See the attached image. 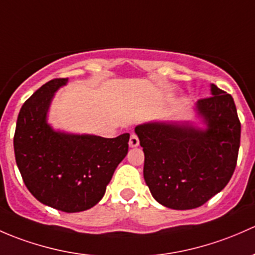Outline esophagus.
I'll use <instances>...</instances> for the list:
<instances>
[{
    "mask_svg": "<svg viewBox=\"0 0 255 255\" xmlns=\"http://www.w3.org/2000/svg\"><path fill=\"white\" fill-rule=\"evenodd\" d=\"M138 143H140V141H138L137 135H136V133H131L130 140H128V145H130V147H136L138 146Z\"/></svg>",
    "mask_w": 255,
    "mask_h": 255,
    "instance_id": "obj_1",
    "label": "esophagus"
}]
</instances>
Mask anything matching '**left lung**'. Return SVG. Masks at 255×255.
Here are the masks:
<instances>
[{
  "instance_id": "obj_1",
  "label": "left lung",
  "mask_w": 255,
  "mask_h": 255,
  "mask_svg": "<svg viewBox=\"0 0 255 255\" xmlns=\"http://www.w3.org/2000/svg\"><path fill=\"white\" fill-rule=\"evenodd\" d=\"M196 104L205 131L149 123L135 128L145 153L143 178L152 196L174 210L195 209L230 182L238 158L241 122L232 96L211 86Z\"/></svg>"
}]
</instances>
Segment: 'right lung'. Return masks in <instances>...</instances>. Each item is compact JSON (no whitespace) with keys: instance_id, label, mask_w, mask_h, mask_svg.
Segmentation results:
<instances>
[{"instance_id":"obj_1","label":"right lung","mask_w":255,"mask_h":255,"mask_svg":"<svg viewBox=\"0 0 255 255\" xmlns=\"http://www.w3.org/2000/svg\"><path fill=\"white\" fill-rule=\"evenodd\" d=\"M67 78H54L24 102L13 146L18 169L31 195L64 212L91 209L103 198L115 168L125 158L130 133L114 138L66 135L46 124L54 92Z\"/></svg>"}]
</instances>
